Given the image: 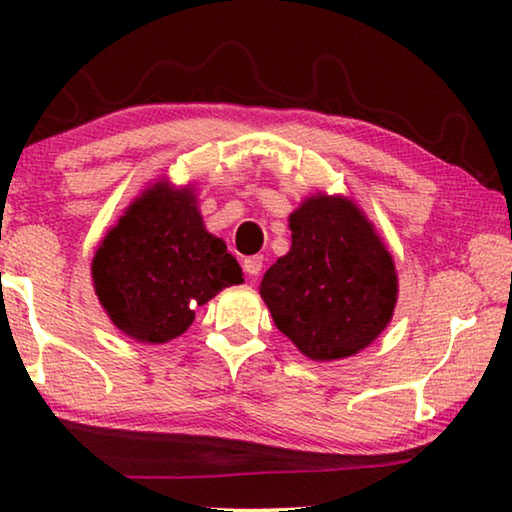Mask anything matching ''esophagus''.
Listing matches in <instances>:
<instances>
[{"label": "esophagus", "instance_id": "esophagus-1", "mask_svg": "<svg viewBox=\"0 0 512 512\" xmlns=\"http://www.w3.org/2000/svg\"><path fill=\"white\" fill-rule=\"evenodd\" d=\"M262 264H264V257H262V255L246 257V259H244V271H246L250 277L259 275V271H262Z\"/></svg>", "mask_w": 512, "mask_h": 512}]
</instances>
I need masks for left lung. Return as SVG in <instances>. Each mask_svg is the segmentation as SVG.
Returning a JSON list of instances; mask_svg holds the SVG:
<instances>
[{"label": "left lung", "instance_id": "obj_1", "mask_svg": "<svg viewBox=\"0 0 512 512\" xmlns=\"http://www.w3.org/2000/svg\"><path fill=\"white\" fill-rule=\"evenodd\" d=\"M291 250L259 284L277 329L314 361L357 354L391 323L397 273L384 241L343 196H309L289 216Z\"/></svg>", "mask_w": 512, "mask_h": 512}]
</instances>
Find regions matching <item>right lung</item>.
I'll return each mask as SVG.
<instances>
[{
	"label": "right lung",
	"mask_w": 512,
	"mask_h": 512,
	"mask_svg": "<svg viewBox=\"0 0 512 512\" xmlns=\"http://www.w3.org/2000/svg\"><path fill=\"white\" fill-rule=\"evenodd\" d=\"M101 307L126 336L167 343L194 323V309L244 282L223 239L210 235L189 187L155 183L128 205L92 259Z\"/></svg>",
	"instance_id": "obj_1"
}]
</instances>
